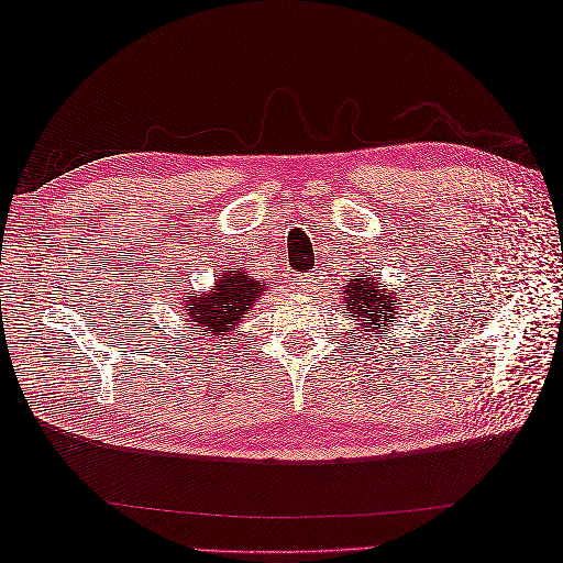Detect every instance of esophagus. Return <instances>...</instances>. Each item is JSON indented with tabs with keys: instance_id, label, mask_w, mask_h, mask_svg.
I'll return each mask as SVG.
<instances>
[{
	"instance_id": "obj_1",
	"label": "esophagus",
	"mask_w": 563,
	"mask_h": 563,
	"mask_svg": "<svg viewBox=\"0 0 563 563\" xmlns=\"http://www.w3.org/2000/svg\"><path fill=\"white\" fill-rule=\"evenodd\" d=\"M298 282V288H302V291H314V286H317V279H312V277H308V275H305V277H298L296 279Z\"/></svg>"
}]
</instances>
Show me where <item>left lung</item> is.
<instances>
[{
	"label": "left lung",
	"instance_id": "obj_1",
	"mask_svg": "<svg viewBox=\"0 0 563 563\" xmlns=\"http://www.w3.org/2000/svg\"><path fill=\"white\" fill-rule=\"evenodd\" d=\"M360 277L362 279H352L345 288L343 302H347V314L356 317V321H362L360 327L368 331V335L376 333L380 327L397 323V310L401 308L397 296H389L387 288H380L368 272H364Z\"/></svg>",
	"mask_w": 563,
	"mask_h": 563
}]
</instances>
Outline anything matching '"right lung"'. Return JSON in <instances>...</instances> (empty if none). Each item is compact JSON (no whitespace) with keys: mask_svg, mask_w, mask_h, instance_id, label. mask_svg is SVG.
I'll use <instances>...</instances> for the list:
<instances>
[{"mask_svg":"<svg viewBox=\"0 0 563 563\" xmlns=\"http://www.w3.org/2000/svg\"><path fill=\"white\" fill-rule=\"evenodd\" d=\"M263 282L249 279L240 267L223 269L209 294H190L185 298L187 317H190L187 321H192V327H201L211 335H228V331L240 327L244 314L251 312L255 298L263 296Z\"/></svg>","mask_w":563,"mask_h":563,"instance_id":"1","label":"right lung"}]
</instances>
